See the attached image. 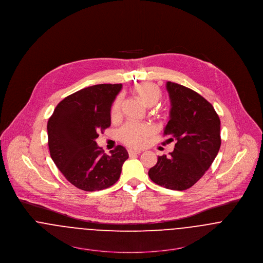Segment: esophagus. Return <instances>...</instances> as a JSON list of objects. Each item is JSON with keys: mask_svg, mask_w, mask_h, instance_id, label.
<instances>
[{"mask_svg": "<svg viewBox=\"0 0 263 263\" xmlns=\"http://www.w3.org/2000/svg\"><path fill=\"white\" fill-rule=\"evenodd\" d=\"M141 152L140 151H136V149H128V155L129 157H134L136 155H140Z\"/></svg>", "mask_w": 263, "mask_h": 263, "instance_id": "34e87169", "label": "esophagus"}]
</instances>
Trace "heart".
<instances>
[{
	"label": "heart",
	"mask_w": 263,
	"mask_h": 263,
	"mask_svg": "<svg viewBox=\"0 0 263 263\" xmlns=\"http://www.w3.org/2000/svg\"><path fill=\"white\" fill-rule=\"evenodd\" d=\"M133 92L138 98H140L147 106L157 104L162 98V90L155 84L152 83H140L136 85ZM121 96L116 98L111 106V118L118 119L120 117L121 109ZM155 129L148 124L140 123H127L120 130V140L134 147H140L143 145L146 140L153 136Z\"/></svg>",
	"instance_id": "b5f03b06"
}]
</instances>
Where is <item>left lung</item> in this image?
I'll return each instance as SVG.
<instances>
[{"label":"left lung","instance_id":"8db88e82","mask_svg":"<svg viewBox=\"0 0 263 263\" xmlns=\"http://www.w3.org/2000/svg\"><path fill=\"white\" fill-rule=\"evenodd\" d=\"M170 120L164 129L167 141H176L171 156H160L149 168L151 180L167 189L191 188L212 165L221 145L220 119L203 96L188 87L167 82Z\"/></svg>","mask_w":263,"mask_h":263}]
</instances>
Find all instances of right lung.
Instances as JSON below:
<instances>
[{
	"mask_svg": "<svg viewBox=\"0 0 263 263\" xmlns=\"http://www.w3.org/2000/svg\"><path fill=\"white\" fill-rule=\"evenodd\" d=\"M121 84H97L60 101L48 120L50 156L76 188L93 192L109 188L120 179L127 151L118 145L104 154L96 140L110 126L111 104Z\"/></svg>",
	"mask_w": 263,
	"mask_h": 263,
	"instance_id": "1",
	"label": "right lung"
}]
</instances>
